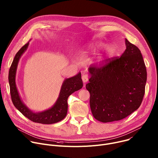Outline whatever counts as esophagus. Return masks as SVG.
Masks as SVG:
<instances>
[{
  "label": "esophagus",
  "instance_id": "1",
  "mask_svg": "<svg viewBox=\"0 0 158 158\" xmlns=\"http://www.w3.org/2000/svg\"><path fill=\"white\" fill-rule=\"evenodd\" d=\"M81 78H82L83 81L84 83H86V82L88 81V80H89V76L87 74H83L81 77Z\"/></svg>",
  "mask_w": 158,
  "mask_h": 158
}]
</instances>
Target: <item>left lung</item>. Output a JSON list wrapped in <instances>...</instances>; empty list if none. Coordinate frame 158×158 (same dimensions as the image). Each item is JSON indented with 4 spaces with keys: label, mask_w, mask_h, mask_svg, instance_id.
Returning a JSON list of instances; mask_svg holds the SVG:
<instances>
[{
    "label": "left lung",
    "mask_w": 158,
    "mask_h": 158,
    "mask_svg": "<svg viewBox=\"0 0 158 158\" xmlns=\"http://www.w3.org/2000/svg\"><path fill=\"white\" fill-rule=\"evenodd\" d=\"M120 56L107 59L102 66H90L86 89L93 116L102 122L123 119L141 106L147 80L146 65L139 49L126 39Z\"/></svg>",
    "instance_id": "8db88e82"
}]
</instances>
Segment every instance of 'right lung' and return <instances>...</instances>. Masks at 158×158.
<instances>
[{"label": "right lung", "mask_w": 158, "mask_h": 158, "mask_svg": "<svg viewBox=\"0 0 158 158\" xmlns=\"http://www.w3.org/2000/svg\"><path fill=\"white\" fill-rule=\"evenodd\" d=\"M29 42L24 44L17 52L12 63L9 72V82L10 85V93L14 106L20 112L30 120L43 124H55L62 120L66 115L68 111V98L74 92L81 89L83 81L81 73H79L75 77L66 79L62 85L59 97L55 106L50 109L41 113H33L29 110L22 102L18 91L17 90L15 77L17 64L20 57L26 50Z\"/></svg>", "instance_id": "1"}]
</instances>
